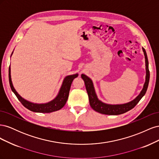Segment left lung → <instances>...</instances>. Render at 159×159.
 Masks as SVG:
<instances>
[{
  "instance_id": "obj_1",
  "label": "left lung",
  "mask_w": 159,
  "mask_h": 159,
  "mask_svg": "<svg viewBox=\"0 0 159 159\" xmlns=\"http://www.w3.org/2000/svg\"><path fill=\"white\" fill-rule=\"evenodd\" d=\"M143 51L144 52L145 58V66H146V78L145 82L144 84L143 89L141 90V93L137 97L132 100L131 102L123 103V104H117V105H111L107 104L102 102L98 98L96 95L94 86L93 84V81L89 77H88L85 74H81V78L84 81L85 85V88L87 90V92L89 97V101L90 106L95 111L99 113L109 115H117L120 114H123L129 111V110L132 109L135 105L139 103V101L145 95L146 91L148 88L149 78H150V72L148 70V61L147 58V55L145 50L143 48Z\"/></svg>"
}]
</instances>
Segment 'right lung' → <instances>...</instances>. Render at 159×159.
<instances>
[{
    "mask_svg": "<svg viewBox=\"0 0 159 159\" xmlns=\"http://www.w3.org/2000/svg\"><path fill=\"white\" fill-rule=\"evenodd\" d=\"M78 76V74L66 76L63 81V83H62L58 94H57L56 97L54 99L52 100L51 102L46 103H34L30 102H28V101L26 100L25 99L22 98L21 96L17 93V91L14 88L11 80V66L9 67L8 70L9 83H10V86L12 91H13L14 93L16 95L18 99L20 101L24 106L28 109H29L30 111L36 113H52L54 111H58L63 107L65 105L67 100H68L72 81H73V80Z\"/></svg>",
    "mask_w": 159,
    "mask_h": 159,
    "instance_id": "add662e5",
    "label": "right lung"
}]
</instances>
